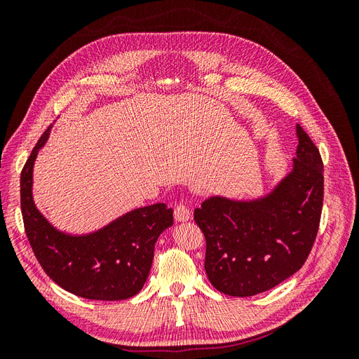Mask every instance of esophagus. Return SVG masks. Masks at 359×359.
<instances>
[{
    "label": "esophagus",
    "instance_id": "34e87169",
    "mask_svg": "<svg viewBox=\"0 0 359 359\" xmlns=\"http://www.w3.org/2000/svg\"><path fill=\"white\" fill-rule=\"evenodd\" d=\"M173 215H175V220L182 223V222H189L191 219V212L184 203H178L175 206V211H173Z\"/></svg>",
    "mask_w": 359,
    "mask_h": 359
}]
</instances>
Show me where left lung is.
Segmentation results:
<instances>
[{
	"mask_svg": "<svg viewBox=\"0 0 359 359\" xmlns=\"http://www.w3.org/2000/svg\"><path fill=\"white\" fill-rule=\"evenodd\" d=\"M292 169L255 199L214 194L194 210L206 240L205 271L224 295L253 297L280 285L306 262L323 203L319 149L297 124Z\"/></svg>",
	"mask_w": 359,
	"mask_h": 359,
	"instance_id": "8db88e82",
	"label": "left lung"
}]
</instances>
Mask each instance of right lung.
Segmentation results:
<instances>
[{
    "label": "right lung",
    "mask_w": 359,
    "mask_h": 359,
    "mask_svg": "<svg viewBox=\"0 0 359 359\" xmlns=\"http://www.w3.org/2000/svg\"><path fill=\"white\" fill-rule=\"evenodd\" d=\"M49 135L50 127L20 173V208L32 252L45 273L73 295L99 301L135 297L148 278L157 238L173 224L172 208L165 203L140 206L88 233L57 229L32 198V170Z\"/></svg>",
    "instance_id": "add662e5"
}]
</instances>
